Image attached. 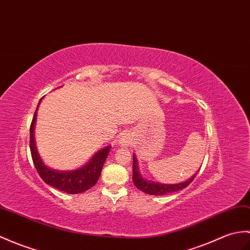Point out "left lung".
I'll use <instances>...</instances> for the list:
<instances>
[{
  "instance_id": "left-lung-1",
  "label": "left lung",
  "mask_w": 250,
  "mask_h": 250,
  "mask_svg": "<svg viewBox=\"0 0 250 250\" xmlns=\"http://www.w3.org/2000/svg\"><path fill=\"white\" fill-rule=\"evenodd\" d=\"M196 175L193 178L188 180V181H185L183 183H179V184H162V183L148 181V180L144 179L141 176V173L138 172L137 161L135 156L133 155V183H134V185L138 189H141L144 191V193L149 194V195L162 196V195L173 193V191H178L180 189L185 188L191 183Z\"/></svg>"
}]
</instances>
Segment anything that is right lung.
<instances>
[{"mask_svg": "<svg viewBox=\"0 0 250 250\" xmlns=\"http://www.w3.org/2000/svg\"><path fill=\"white\" fill-rule=\"evenodd\" d=\"M36 114L37 108L35 111L30 126V149L33 163L35 167H36V170L39 173V176L42 177V179L46 184L68 194H80L94 187L99 180V177H100L102 167L109 153L111 146L100 150V151L94 155V158L90 160L89 163H87V165L82 168H79L77 170L60 171L51 169V168L46 167L42 163V159L38 155L36 146H35L34 125L35 121H36Z\"/></svg>", "mask_w": 250, "mask_h": 250, "instance_id": "1", "label": "right lung"}]
</instances>
